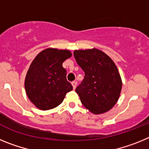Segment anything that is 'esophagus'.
<instances>
[{"label":"esophagus","mask_w":149,"mask_h":149,"mask_svg":"<svg viewBox=\"0 0 149 149\" xmlns=\"http://www.w3.org/2000/svg\"><path fill=\"white\" fill-rule=\"evenodd\" d=\"M72 86H73V89H74L76 88V86H77V83H76L75 81H72Z\"/></svg>","instance_id":"1"}]
</instances>
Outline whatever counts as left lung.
Returning a JSON list of instances; mask_svg holds the SVG:
<instances>
[{"mask_svg":"<svg viewBox=\"0 0 149 149\" xmlns=\"http://www.w3.org/2000/svg\"><path fill=\"white\" fill-rule=\"evenodd\" d=\"M74 56L85 73L84 80L75 89L81 103L94 114L109 111L119 99L122 86L114 62L96 48L75 50Z\"/></svg>","mask_w":149,"mask_h":149,"instance_id":"left-lung-1","label":"left lung"}]
</instances>
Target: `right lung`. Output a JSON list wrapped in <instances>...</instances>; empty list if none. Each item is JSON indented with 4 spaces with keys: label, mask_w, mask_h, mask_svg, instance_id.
<instances>
[{
    "label": "right lung",
    "mask_w": 149,
    "mask_h": 149,
    "mask_svg": "<svg viewBox=\"0 0 149 149\" xmlns=\"http://www.w3.org/2000/svg\"><path fill=\"white\" fill-rule=\"evenodd\" d=\"M71 56L68 50L49 48L41 51L33 60L26 74L24 87L28 98L37 108H54L73 89L63 67V62Z\"/></svg>",
    "instance_id": "1"
}]
</instances>
